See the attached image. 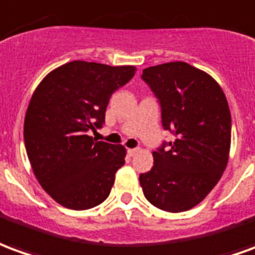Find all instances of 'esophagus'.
Listing matches in <instances>:
<instances>
[{
    "instance_id": "obj_1",
    "label": "esophagus",
    "mask_w": 255,
    "mask_h": 255,
    "mask_svg": "<svg viewBox=\"0 0 255 255\" xmlns=\"http://www.w3.org/2000/svg\"><path fill=\"white\" fill-rule=\"evenodd\" d=\"M138 151H140L138 148H129V149H128V155H129V156H134Z\"/></svg>"
}]
</instances>
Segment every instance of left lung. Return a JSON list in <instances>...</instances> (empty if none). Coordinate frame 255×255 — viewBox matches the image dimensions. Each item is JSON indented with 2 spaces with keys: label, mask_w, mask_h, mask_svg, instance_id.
<instances>
[{
  "label": "left lung",
  "mask_w": 255,
  "mask_h": 255,
  "mask_svg": "<svg viewBox=\"0 0 255 255\" xmlns=\"http://www.w3.org/2000/svg\"><path fill=\"white\" fill-rule=\"evenodd\" d=\"M141 78L159 100L163 129L176 136L152 152V169L140 174L142 192L160 210L187 211L216 187L228 163L227 97L216 79L184 61L148 67Z\"/></svg>",
  "instance_id": "1"
}]
</instances>
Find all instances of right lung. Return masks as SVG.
Masks as SVG:
<instances>
[{
  "label": "right lung",
  "mask_w": 255,
  "mask_h": 255,
  "mask_svg": "<svg viewBox=\"0 0 255 255\" xmlns=\"http://www.w3.org/2000/svg\"><path fill=\"white\" fill-rule=\"evenodd\" d=\"M136 67L75 60L57 67L32 93L24 118V144L41 187L59 205L88 210L111 192L126 149L96 141L111 96Z\"/></svg>",
  "instance_id": "obj_1"
}]
</instances>
